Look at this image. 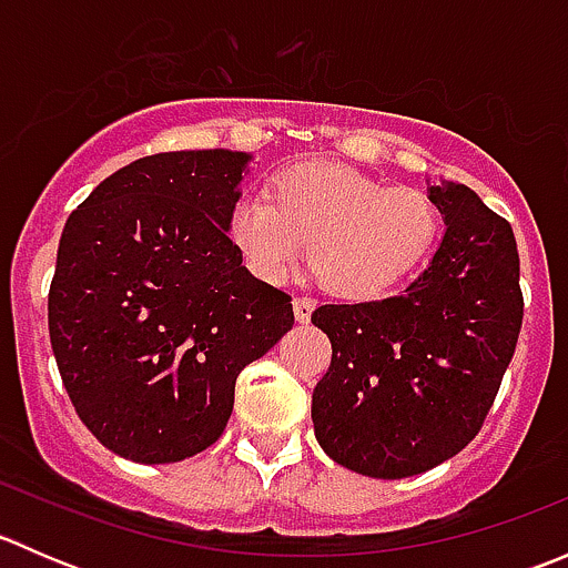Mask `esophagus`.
Listing matches in <instances>:
<instances>
[{"label": "esophagus", "instance_id": "1", "mask_svg": "<svg viewBox=\"0 0 568 568\" xmlns=\"http://www.w3.org/2000/svg\"><path fill=\"white\" fill-rule=\"evenodd\" d=\"M313 307H316V300H311V296H296L294 300V313L300 321H305L307 316H311Z\"/></svg>", "mask_w": 568, "mask_h": 568}]
</instances>
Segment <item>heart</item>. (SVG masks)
Here are the masks:
<instances>
[{"instance_id":"b5f03b06","label":"heart","mask_w":568,"mask_h":568,"mask_svg":"<svg viewBox=\"0 0 568 568\" xmlns=\"http://www.w3.org/2000/svg\"><path fill=\"white\" fill-rule=\"evenodd\" d=\"M371 178L311 168L288 175L280 211L244 200L233 214V236L252 266L283 277L311 236V257L348 296H379L406 277L437 236L434 211L417 192H376ZM294 226L293 232L290 227Z\"/></svg>"}]
</instances>
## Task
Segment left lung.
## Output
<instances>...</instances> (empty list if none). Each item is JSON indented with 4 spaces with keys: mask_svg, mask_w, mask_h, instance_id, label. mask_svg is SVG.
<instances>
[{
    "mask_svg": "<svg viewBox=\"0 0 568 568\" xmlns=\"http://www.w3.org/2000/svg\"><path fill=\"white\" fill-rule=\"evenodd\" d=\"M445 236L387 300L321 305L332 363L313 390L326 456L368 478H409L484 426L517 348L525 300L511 225L464 183L432 186Z\"/></svg>",
    "mask_w": 568,
    "mask_h": 568,
    "instance_id": "left-lung-1",
    "label": "left lung"
}]
</instances>
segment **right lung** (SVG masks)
Wrapping results in <instances>:
<instances>
[{"label":"right lung","instance_id":"add662e5","mask_svg":"<svg viewBox=\"0 0 568 568\" xmlns=\"http://www.w3.org/2000/svg\"><path fill=\"white\" fill-rule=\"evenodd\" d=\"M247 159L142 156L68 216L51 352L73 409L112 454L170 464L214 445L239 374L294 324L291 296L252 277L227 236Z\"/></svg>","mask_w":568,"mask_h":568}]
</instances>
